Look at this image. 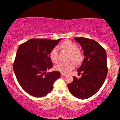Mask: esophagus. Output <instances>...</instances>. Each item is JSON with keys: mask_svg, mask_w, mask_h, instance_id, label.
Here are the masks:
<instances>
[{"mask_svg": "<svg viewBox=\"0 0 120 120\" xmlns=\"http://www.w3.org/2000/svg\"><path fill=\"white\" fill-rule=\"evenodd\" d=\"M61 76H66V74H63V73H61Z\"/></svg>", "mask_w": 120, "mask_h": 120, "instance_id": "obj_1", "label": "esophagus"}]
</instances>
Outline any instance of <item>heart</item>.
Segmentation results:
<instances>
[{"mask_svg":"<svg viewBox=\"0 0 120 120\" xmlns=\"http://www.w3.org/2000/svg\"><path fill=\"white\" fill-rule=\"evenodd\" d=\"M61 48L66 49L70 53V60H72L76 63H79L81 60V55L78 52V46L70 41H66L60 45ZM59 46L54 47L50 53V58L53 63H57L59 61ZM75 68V64L72 61L67 63H60L55 66L56 71H60L62 73L68 74Z\"/></svg>","mask_w":120,"mask_h":120,"instance_id":"1","label":"heart"}]
</instances>
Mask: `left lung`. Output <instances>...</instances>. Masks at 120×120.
<instances>
[{
	"label": "left lung",
	"mask_w": 120,
	"mask_h": 120,
	"mask_svg": "<svg viewBox=\"0 0 120 120\" xmlns=\"http://www.w3.org/2000/svg\"><path fill=\"white\" fill-rule=\"evenodd\" d=\"M74 39L81 45L85 58L79 68L81 77L73 76L74 80L68 85L73 96L86 99L95 95L102 86L107 76V55L105 50L96 41L79 37Z\"/></svg>",
	"instance_id": "8db88e82"
}]
</instances>
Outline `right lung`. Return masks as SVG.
<instances>
[{
	"label": "right lung",
	"mask_w": 120,
	"mask_h": 120,
	"mask_svg": "<svg viewBox=\"0 0 120 120\" xmlns=\"http://www.w3.org/2000/svg\"><path fill=\"white\" fill-rule=\"evenodd\" d=\"M49 39H31L18 47L13 70L22 89L33 96L43 97L51 91L60 72H48L52 67L51 50L60 41Z\"/></svg>",
	"instance_id": "right-lung-1"
}]
</instances>
